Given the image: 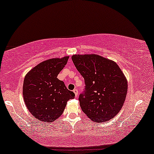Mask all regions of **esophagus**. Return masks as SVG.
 Wrapping results in <instances>:
<instances>
[{"label":"esophagus","mask_w":154,"mask_h":154,"mask_svg":"<svg viewBox=\"0 0 154 154\" xmlns=\"http://www.w3.org/2000/svg\"><path fill=\"white\" fill-rule=\"evenodd\" d=\"M74 93L75 94V97H78V94H79V91H78L77 89H75L74 90Z\"/></svg>","instance_id":"esophagus-1"}]
</instances>
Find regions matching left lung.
<instances>
[{
    "mask_svg": "<svg viewBox=\"0 0 154 154\" xmlns=\"http://www.w3.org/2000/svg\"><path fill=\"white\" fill-rule=\"evenodd\" d=\"M72 59L85 79L79 96L82 112L94 122L108 121L118 114L126 98L127 80L116 63L97 54H74Z\"/></svg>",
    "mask_w": 154,
    "mask_h": 154,
    "instance_id": "left-lung-1",
    "label": "left lung"
}]
</instances>
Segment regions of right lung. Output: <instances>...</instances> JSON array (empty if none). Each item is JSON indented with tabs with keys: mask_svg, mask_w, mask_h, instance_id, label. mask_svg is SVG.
<instances>
[{
	"mask_svg": "<svg viewBox=\"0 0 154 154\" xmlns=\"http://www.w3.org/2000/svg\"><path fill=\"white\" fill-rule=\"evenodd\" d=\"M69 56L51 58L39 63L26 74L23 87L25 105L32 116L43 122L55 121L63 114L67 102L74 98L57 76Z\"/></svg>",
	"mask_w": 154,
	"mask_h": 154,
	"instance_id": "add662e5",
	"label": "right lung"
}]
</instances>
